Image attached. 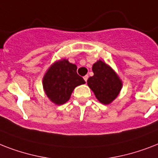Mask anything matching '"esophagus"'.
Listing matches in <instances>:
<instances>
[{
  "mask_svg": "<svg viewBox=\"0 0 158 158\" xmlns=\"http://www.w3.org/2000/svg\"><path fill=\"white\" fill-rule=\"evenodd\" d=\"M88 79H89V75H85V76H84V79L86 82H87V80H88Z\"/></svg>",
  "mask_w": 158,
  "mask_h": 158,
  "instance_id": "34e87169",
  "label": "esophagus"
}]
</instances>
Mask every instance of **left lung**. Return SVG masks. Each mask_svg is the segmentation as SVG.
<instances>
[{
	"label": "left lung",
	"instance_id": "1",
	"mask_svg": "<svg viewBox=\"0 0 158 158\" xmlns=\"http://www.w3.org/2000/svg\"><path fill=\"white\" fill-rule=\"evenodd\" d=\"M94 76L89 77L87 84L101 103H111L122 89V80L114 69L99 60L93 64Z\"/></svg>",
	"mask_w": 158,
	"mask_h": 158
}]
</instances>
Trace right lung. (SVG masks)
<instances>
[{"instance_id":"add662e5","label":"right lung","mask_w":158,"mask_h":158,"mask_svg":"<svg viewBox=\"0 0 158 158\" xmlns=\"http://www.w3.org/2000/svg\"><path fill=\"white\" fill-rule=\"evenodd\" d=\"M85 84L77 74L76 64L66 59L55 61L48 68L43 79V90L51 102L62 105L69 101L72 92L79 85Z\"/></svg>"}]
</instances>
